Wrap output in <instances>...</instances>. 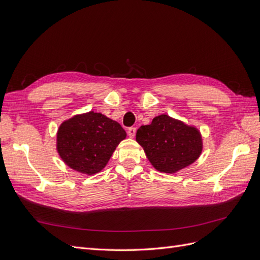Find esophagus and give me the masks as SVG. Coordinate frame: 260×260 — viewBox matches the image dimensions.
<instances>
[{"label": "esophagus", "instance_id": "1", "mask_svg": "<svg viewBox=\"0 0 260 260\" xmlns=\"http://www.w3.org/2000/svg\"><path fill=\"white\" fill-rule=\"evenodd\" d=\"M136 132H137V129H136L135 127H131V128L128 129V136H129L130 138H135Z\"/></svg>", "mask_w": 260, "mask_h": 260}]
</instances>
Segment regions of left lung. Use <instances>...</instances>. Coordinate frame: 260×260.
<instances>
[{
	"instance_id": "8db88e82",
	"label": "left lung",
	"mask_w": 260,
	"mask_h": 260,
	"mask_svg": "<svg viewBox=\"0 0 260 260\" xmlns=\"http://www.w3.org/2000/svg\"><path fill=\"white\" fill-rule=\"evenodd\" d=\"M137 142L148 161L164 174H176L199 159L203 151L200 130L166 114L156 116L137 131Z\"/></svg>"
}]
</instances>
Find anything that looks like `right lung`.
<instances>
[{
  "label": "right lung",
  "mask_w": 260,
  "mask_h": 260,
  "mask_svg": "<svg viewBox=\"0 0 260 260\" xmlns=\"http://www.w3.org/2000/svg\"><path fill=\"white\" fill-rule=\"evenodd\" d=\"M127 137L117 121L95 112L77 114L62 121L56 151L69 168L92 176L103 170L116 147Z\"/></svg>",
  "instance_id": "add662e5"
}]
</instances>
